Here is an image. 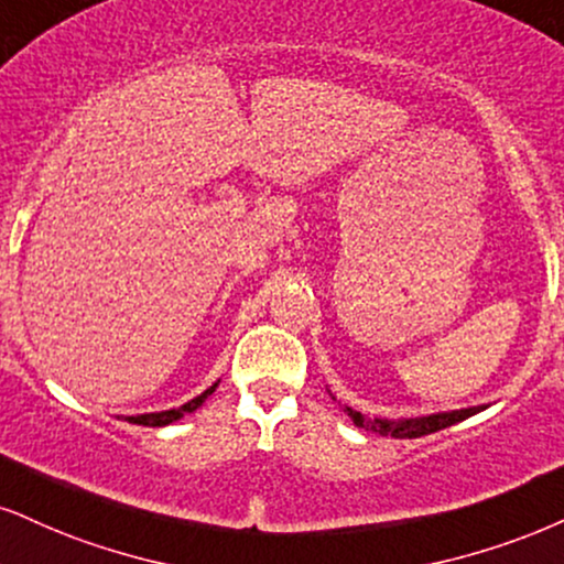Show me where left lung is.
Listing matches in <instances>:
<instances>
[{"label":"left lung","mask_w":564,"mask_h":564,"mask_svg":"<svg viewBox=\"0 0 564 564\" xmlns=\"http://www.w3.org/2000/svg\"><path fill=\"white\" fill-rule=\"evenodd\" d=\"M489 405H474V408H460V410H444V413H429V415H413V419H368L360 410H352L345 405V413L350 415L352 423L366 431L381 436H394V440H419V436L434 434L447 426H455L470 415L481 413Z\"/></svg>","instance_id":"obj_1"}]
</instances>
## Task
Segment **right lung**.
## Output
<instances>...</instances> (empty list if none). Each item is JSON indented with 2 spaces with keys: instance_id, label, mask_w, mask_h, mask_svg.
<instances>
[{
  "instance_id": "add662e5",
  "label": "right lung",
  "mask_w": 564,
  "mask_h": 564,
  "mask_svg": "<svg viewBox=\"0 0 564 564\" xmlns=\"http://www.w3.org/2000/svg\"><path fill=\"white\" fill-rule=\"evenodd\" d=\"M217 387H219V381H214V384L208 387V389H204V392H200L198 398L187 400L185 405H180V408H172V410H159V413L128 415V419H124V421H128V423H135V426H151V429H156V426H170V423H175V421L183 419L185 413H193V410H198L200 405H204L208 394H212L214 389H217Z\"/></svg>"
}]
</instances>
